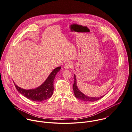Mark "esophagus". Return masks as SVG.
<instances>
[{
	"mask_svg": "<svg viewBox=\"0 0 132 132\" xmlns=\"http://www.w3.org/2000/svg\"><path fill=\"white\" fill-rule=\"evenodd\" d=\"M72 67V64L70 62H67L66 63H65V65H64V68L65 69H69L70 68H71Z\"/></svg>",
	"mask_w": 132,
	"mask_h": 132,
	"instance_id": "1",
	"label": "esophagus"
}]
</instances>
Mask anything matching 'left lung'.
<instances>
[{
	"mask_svg": "<svg viewBox=\"0 0 132 132\" xmlns=\"http://www.w3.org/2000/svg\"><path fill=\"white\" fill-rule=\"evenodd\" d=\"M74 78H75V81L74 83L73 84V93L75 96L80 99L81 100L85 102H94L97 101L102 98H103L105 95H103L102 96L99 97H88L84 95L83 93H82L78 88V86H77V78H76V76L74 74Z\"/></svg>",
	"mask_w": 132,
	"mask_h": 132,
	"instance_id": "8db88e82",
	"label": "left lung"
}]
</instances>
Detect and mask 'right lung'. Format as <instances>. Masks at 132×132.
<instances>
[{"label":"right lung","instance_id":"1","mask_svg":"<svg viewBox=\"0 0 132 132\" xmlns=\"http://www.w3.org/2000/svg\"><path fill=\"white\" fill-rule=\"evenodd\" d=\"M61 67L54 69L50 73L45 82L38 87L31 89H24L14 85L18 92L29 100L36 102H42L50 98L53 94V81L56 73L60 70Z\"/></svg>","mask_w":132,"mask_h":132}]
</instances>
